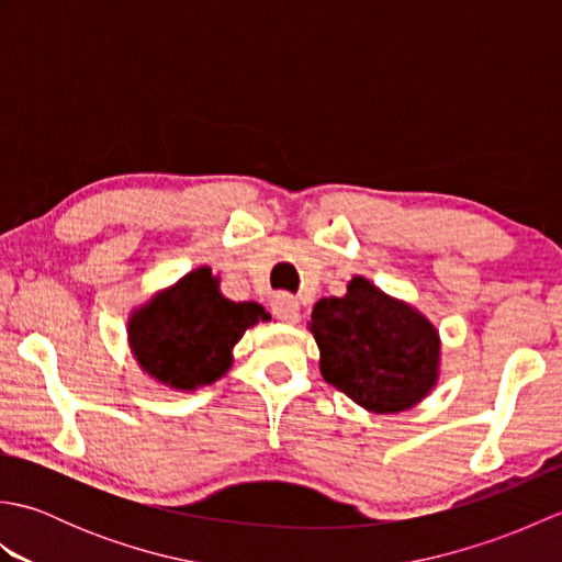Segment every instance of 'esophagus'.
I'll use <instances>...</instances> for the list:
<instances>
[{"mask_svg":"<svg viewBox=\"0 0 562 562\" xmlns=\"http://www.w3.org/2000/svg\"><path fill=\"white\" fill-rule=\"evenodd\" d=\"M270 306H272V314L278 316L280 321H288V324H296V321L302 318L300 302H296L294 296H290V294H278L270 302Z\"/></svg>","mask_w":562,"mask_h":562,"instance_id":"1","label":"esophagus"}]
</instances>
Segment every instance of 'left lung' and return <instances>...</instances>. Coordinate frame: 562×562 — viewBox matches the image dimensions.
<instances>
[{"mask_svg": "<svg viewBox=\"0 0 562 562\" xmlns=\"http://www.w3.org/2000/svg\"><path fill=\"white\" fill-rule=\"evenodd\" d=\"M308 330L321 350V374L369 413L408 411L437 384V328L360 274L345 296L316 302Z\"/></svg>", "mask_w": 562, "mask_h": 562, "instance_id": "obj_1", "label": "left lung"}]
</instances>
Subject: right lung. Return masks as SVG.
<instances>
[{"mask_svg":"<svg viewBox=\"0 0 562 562\" xmlns=\"http://www.w3.org/2000/svg\"><path fill=\"white\" fill-rule=\"evenodd\" d=\"M270 314L256 302H232L210 268L183 274L127 321V342L142 372L176 391L210 386L229 372L244 333Z\"/></svg>","mask_w":562,"mask_h":562,"instance_id":"1","label":"right lung"}]
</instances>
